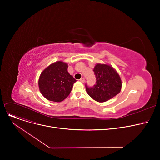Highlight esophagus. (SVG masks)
Here are the masks:
<instances>
[{
    "label": "esophagus",
    "mask_w": 160,
    "mask_h": 160,
    "mask_svg": "<svg viewBox=\"0 0 160 160\" xmlns=\"http://www.w3.org/2000/svg\"><path fill=\"white\" fill-rule=\"evenodd\" d=\"M80 81L81 82H82V83H83V82H86V79L84 78H80Z\"/></svg>",
    "instance_id": "esophagus-1"
}]
</instances>
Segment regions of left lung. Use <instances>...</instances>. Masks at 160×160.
I'll use <instances>...</instances> for the list:
<instances>
[{
    "mask_svg": "<svg viewBox=\"0 0 160 160\" xmlns=\"http://www.w3.org/2000/svg\"><path fill=\"white\" fill-rule=\"evenodd\" d=\"M93 71L96 77V84L93 87L86 85L87 93L92 98L97 102H104L120 93L121 79L112 66L97 63Z\"/></svg>",
    "mask_w": 160,
    "mask_h": 160,
    "instance_id": "left-lung-1",
    "label": "left lung"
}]
</instances>
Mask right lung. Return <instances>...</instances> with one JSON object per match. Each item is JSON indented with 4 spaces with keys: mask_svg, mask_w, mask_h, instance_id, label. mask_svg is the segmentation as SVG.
Listing matches in <instances>:
<instances>
[{
    "mask_svg": "<svg viewBox=\"0 0 160 160\" xmlns=\"http://www.w3.org/2000/svg\"><path fill=\"white\" fill-rule=\"evenodd\" d=\"M67 63L58 61L50 64L41 72L39 88L41 94L50 101H63L70 94L77 81L68 71Z\"/></svg>",
    "mask_w": 160,
    "mask_h": 160,
    "instance_id": "1",
    "label": "right lung"
}]
</instances>
